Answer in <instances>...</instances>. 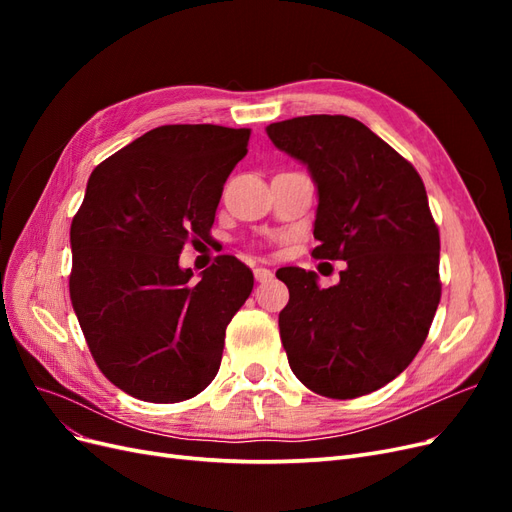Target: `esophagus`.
Instances as JSON below:
<instances>
[{
  "label": "esophagus",
  "mask_w": 512,
  "mask_h": 512,
  "mask_svg": "<svg viewBox=\"0 0 512 512\" xmlns=\"http://www.w3.org/2000/svg\"><path fill=\"white\" fill-rule=\"evenodd\" d=\"M254 277H256V282H269L271 277H273V273L269 269H265V267H256L254 269Z\"/></svg>",
  "instance_id": "34e87169"
}]
</instances>
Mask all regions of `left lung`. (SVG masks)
<instances>
[{"instance_id":"8db88e82","label":"left lung","mask_w":512,"mask_h":512,"mask_svg":"<svg viewBox=\"0 0 512 512\" xmlns=\"http://www.w3.org/2000/svg\"><path fill=\"white\" fill-rule=\"evenodd\" d=\"M267 134L318 185L312 256L346 260L329 288L314 271H277L290 290L280 312L290 369L324 397L374 393L412 363L440 303V232L423 179L346 115L277 121Z\"/></svg>"}]
</instances>
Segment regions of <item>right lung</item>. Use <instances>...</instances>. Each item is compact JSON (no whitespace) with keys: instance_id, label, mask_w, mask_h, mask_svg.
Masks as SVG:
<instances>
[{"instance_id":"1","label":"right lung","mask_w":512,"mask_h":512,"mask_svg":"<svg viewBox=\"0 0 512 512\" xmlns=\"http://www.w3.org/2000/svg\"><path fill=\"white\" fill-rule=\"evenodd\" d=\"M247 143L245 128L160 126L87 181L70 226V299L96 365L136 399L177 404L218 374L226 327L254 275L224 254L194 280L179 254L209 237Z\"/></svg>"}]
</instances>
